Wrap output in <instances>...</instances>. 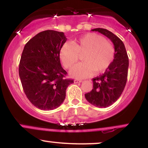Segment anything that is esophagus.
Here are the masks:
<instances>
[{"instance_id": "esophagus-1", "label": "esophagus", "mask_w": 148, "mask_h": 148, "mask_svg": "<svg viewBox=\"0 0 148 148\" xmlns=\"http://www.w3.org/2000/svg\"><path fill=\"white\" fill-rule=\"evenodd\" d=\"M74 84H79V83H81L82 82V81L81 80H79V79H75L74 81Z\"/></svg>"}]
</instances>
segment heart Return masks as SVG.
Returning <instances> with one entry per match:
<instances>
[{"mask_svg":"<svg viewBox=\"0 0 148 148\" xmlns=\"http://www.w3.org/2000/svg\"><path fill=\"white\" fill-rule=\"evenodd\" d=\"M82 56L84 62L74 66L70 74L76 79H86L95 72H102L111 65L114 59L115 49L110 42L95 33H88L72 45L66 43L60 51V60L66 68L74 66Z\"/></svg>","mask_w":148,"mask_h":148,"instance_id":"obj_1","label":"heart"}]
</instances>
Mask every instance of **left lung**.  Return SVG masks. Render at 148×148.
<instances>
[{"mask_svg": "<svg viewBox=\"0 0 148 148\" xmlns=\"http://www.w3.org/2000/svg\"><path fill=\"white\" fill-rule=\"evenodd\" d=\"M108 37L114 45V59L102 75L94 78L93 89L85 94L89 103L99 108H106L119 99L125 89L127 80L129 58L125 45L116 35L103 28H95Z\"/></svg>", "mask_w": 148, "mask_h": 148, "instance_id": "1", "label": "left lung"}]
</instances>
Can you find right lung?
<instances>
[{
  "mask_svg": "<svg viewBox=\"0 0 148 148\" xmlns=\"http://www.w3.org/2000/svg\"><path fill=\"white\" fill-rule=\"evenodd\" d=\"M67 38L62 32L47 30L37 34L25 44L18 74L27 98L35 107L50 111L60 106L66 89L74 83L64 79L60 51Z\"/></svg>",
  "mask_w": 148,
  "mask_h": 148,
  "instance_id": "obj_1",
  "label": "right lung"
}]
</instances>
